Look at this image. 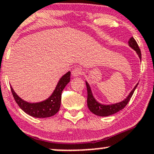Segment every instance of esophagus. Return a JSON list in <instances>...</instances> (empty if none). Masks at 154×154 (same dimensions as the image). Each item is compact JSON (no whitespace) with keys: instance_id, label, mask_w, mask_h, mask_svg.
I'll use <instances>...</instances> for the list:
<instances>
[{"instance_id":"1","label":"esophagus","mask_w":154,"mask_h":154,"mask_svg":"<svg viewBox=\"0 0 154 154\" xmlns=\"http://www.w3.org/2000/svg\"><path fill=\"white\" fill-rule=\"evenodd\" d=\"M82 74V69L79 67L74 68L72 72V74L73 75V77H77V76L79 75H81Z\"/></svg>"}]
</instances>
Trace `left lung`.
<instances>
[{"mask_svg": "<svg viewBox=\"0 0 154 154\" xmlns=\"http://www.w3.org/2000/svg\"><path fill=\"white\" fill-rule=\"evenodd\" d=\"M128 45L130 46V47H131L133 49L135 50L137 54H138L140 59H142V54H141V51H140V48L139 47L138 44H137V41L135 40V39L134 38H131L130 40L128 41ZM87 87V92H88V97H87V105H88V108H89L91 112H92L93 114H96V115L100 116H107L112 115V114H116L118 111H121L122 109H123L126 106V105L128 103V102L130 101L131 98L133 94H134V91L137 88V85H138L139 82L135 85V87L134 88L131 93L129 94L128 96L124 100H122V102L118 103H115V104H111V105H103L100 104V103H98L94 97L93 94H92L91 90V87L89 84L87 82H85Z\"/></svg>", "mask_w": 154, "mask_h": 154, "instance_id": "left-lung-1", "label": "left lung"}]
</instances>
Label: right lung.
I'll use <instances>...</instances> for the list:
<instances>
[{
	"mask_svg": "<svg viewBox=\"0 0 154 154\" xmlns=\"http://www.w3.org/2000/svg\"><path fill=\"white\" fill-rule=\"evenodd\" d=\"M71 72L64 74L58 82L52 94L47 100L40 103H30L23 100L14 91L11 86V91L14 100L19 107L29 115L36 118H46L54 116L58 112L60 107L61 94L66 85L70 82Z\"/></svg>",
	"mask_w": 154,
	"mask_h": 154,
	"instance_id": "right-lung-1",
	"label": "right lung"
}]
</instances>
